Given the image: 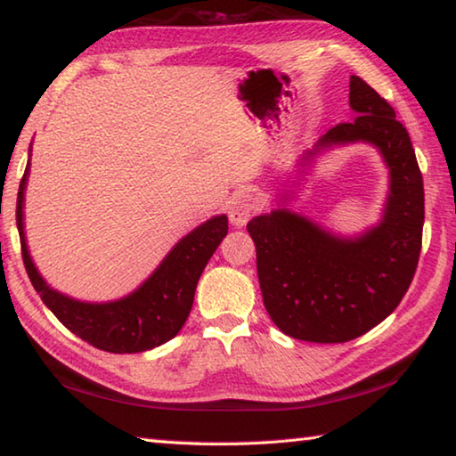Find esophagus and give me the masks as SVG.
Masks as SVG:
<instances>
[{"instance_id":"1","label":"esophagus","mask_w":456,"mask_h":456,"mask_svg":"<svg viewBox=\"0 0 456 456\" xmlns=\"http://www.w3.org/2000/svg\"><path fill=\"white\" fill-rule=\"evenodd\" d=\"M257 197L251 191H237L229 200V221L237 227H243L249 221L251 213L257 211Z\"/></svg>"}]
</instances>
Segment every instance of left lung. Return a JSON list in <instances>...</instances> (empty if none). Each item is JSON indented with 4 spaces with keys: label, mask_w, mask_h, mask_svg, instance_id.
Returning <instances> with one entry per match:
<instances>
[{
    "label": "left lung",
    "mask_w": 456,
    "mask_h": 456,
    "mask_svg": "<svg viewBox=\"0 0 456 456\" xmlns=\"http://www.w3.org/2000/svg\"><path fill=\"white\" fill-rule=\"evenodd\" d=\"M350 106L356 120L330 128L305 159L336 144H374L390 171L380 223L354 239L289 209L247 223L269 318L304 342L342 344L378 326L411 288L420 257L424 187L411 136L395 108L358 76L350 78Z\"/></svg>",
    "instance_id": "obj_1"
}]
</instances>
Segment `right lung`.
<instances>
[{
    "label": "right lung",
    "instance_id": "1",
    "mask_svg": "<svg viewBox=\"0 0 456 456\" xmlns=\"http://www.w3.org/2000/svg\"><path fill=\"white\" fill-rule=\"evenodd\" d=\"M29 163L18 191V221L21 257L29 281L40 293L42 302L64 326L98 350L112 354H136L152 350L179 334L187 322L197 281L207 261L227 235L229 223L225 215L213 217L199 225L176 243L152 275L130 296L106 304H88L68 297L52 289L37 273L29 257L24 235V191Z\"/></svg>",
    "mask_w": 456,
    "mask_h": 456
}]
</instances>
